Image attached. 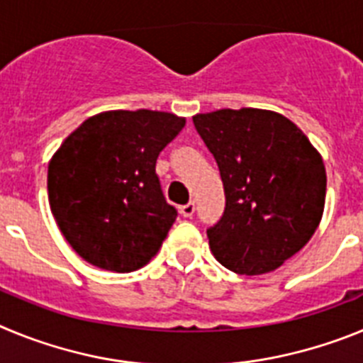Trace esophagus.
Masks as SVG:
<instances>
[{"mask_svg": "<svg viewBox=\"0 0 363 363\" xmlns=\"http://www.w3.org/2000/svg\"><path fill=\"white\" fill-rule=\"evenodd\" d=\"M194 209H196V207H194V201H189V203H185L179 207V213H182V216L191 218L192 214H194Z\"/></svg>", "mask_w": 363, "mask_h": 363, "instance_id": "1", "label": "esophagus"}]
</instances>
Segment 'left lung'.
<instances>
[{"mask_svg": "<svg viewBox=\"0 0 363 363\" xmlns=\"http://www.w3.org/2000/svg\"><path fill=\"white\" fill-rule=\"evenodd\" d=\"M192 121L225 189V213L207 230L214 258L236 274L274 271L307 245L322 221V156L280 112L221 108Z\"/></svg>", "mask_w": 363, "mask_h": 363, "instance_id": "8db88e82", "label": "left lung"}]
</instances>
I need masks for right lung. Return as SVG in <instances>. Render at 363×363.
Returning a JSON list of instances; mask_svg holds the SVG:
<instances>
[{"mask_svg":"<svg viewBox=\"0 0 363 363\" xmlns=\"http://www.w3.org/2000/svg\"><path fill=\"white\" fill-rule=\"evenodd\" d=\"M184 127L185 118L172 112H99L54 152L50 211L85 262L130 272L156 256L178 216L163 198L156 160Z\"/></svg>","mask_w":363,"mask_h":363,"instance_id":"obj_1","label":"right lung"}]
</instances>
